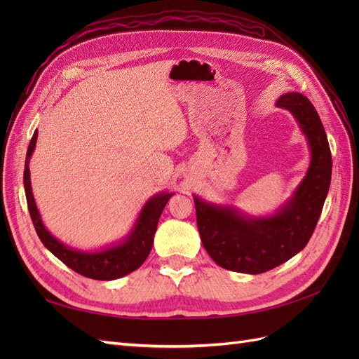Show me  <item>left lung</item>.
<instances>
[{
  "label": "left lung",
  "mask_w": 359,
  "mask_h": 359,
  "mask_svg": "<svg viewBox=\"0 0 359 359\" xmlns=\"http://www.w3.org/2000/svg\"><path fill=\"white\" fill-rule=\"evenodd\" d=\"M276 104L295 116L311 153L307 175L293 196L269 217L243 215L233 206L194 196L205 250L217 265L235 273L262 274L299 253L314 232L330 190L331 149L314 106L299 93L283 94Z\"/></svg>",
  "instance_id": "left-lung-1"
}]
</instances>
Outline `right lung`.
I'll list each match as a JSON object with an SVG mask.
<instances>
[{"label":"right lung","mask_w":359,"mask_h":359,"mask_svg":"<svg viewBox=\"0 0 359 359\" xmlns=\"http://www.w3.org/2000/svg\"><path fill=\"white\" fill-rule=\"evenodd\" d=\"M37 133L39 132L36 130L27 151L24 187L31 220L43 245L53 256H57L62 264H66L78 274L93 280H115L133 273L148 257L151 247H153L154 243V233L157 231L158 219L173 193H158L151 198L145 203L142 211H140L132 232L127 235L123 243L99 250V252H81V250L64 245L55 236L50 235L45 224H43L34 196H32L29 180V158L32 156V151L36 148Z\"/></svg>","instance_id":"obj_1"}]
</instances>
